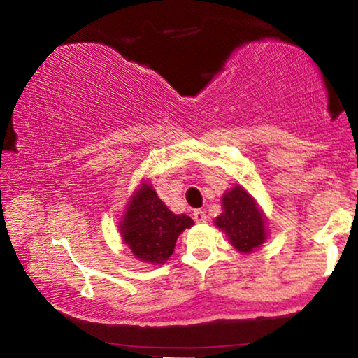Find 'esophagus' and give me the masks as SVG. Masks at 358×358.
<instances>
[{"instance_id": "obj_1", "label": "esophagus", "mask_w": 358, "mask_h": 358, "mask_svg": "<svg viewBox=\"0 0 358 358\" xmlns=\"http://www.w3.org/2000/svg\"><path fill=\"white\" fill-rule=\"evenodd\" d=\"M192 217H194V220H196L197 224H205L206 222V214H205V211H201V210H196L192 213Z\"/></svg>"}]
</instances>
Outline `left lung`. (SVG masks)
<instances>
[{
    "label": "left lung",
    "mask_w": 358,
    "mask_h": 358,
    "mask_svg": "<svg viewBox=\"0 0 358 358\" xmlns=\"http://www.w3.org/2000/svg\"><path fill=\"white\" fill-rule=\"evenodd\" d=\"M222 208V214L214 224L225 233L236 250L250 253L264 243L268 236L264 214L243 186H233L224 194Z\"/></svg>",
    "instance_id": "8db88e82"
}]
</instances>
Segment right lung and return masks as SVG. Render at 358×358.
<instances>
[{"mask_svg":"<svg viewBox=\"0 0 358 358\" xmlns=\"http://www.w3.org/2000/svg\"><path fill=\"white\" fill-rule=\"evenodd\" d=\"M192 225L189 216L173 214L152 185L142 183L127 206L120 233L136 258L148 264H162L173 253L177 238Z\"/></svg>","mask_w":358,"mask_h":358,"instance_id":"1","label":"right lung"}]
</instances>
